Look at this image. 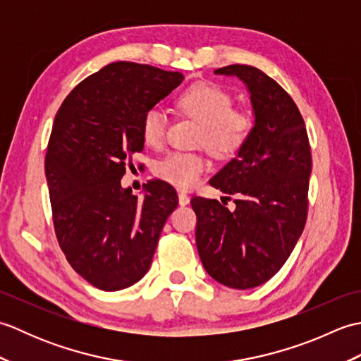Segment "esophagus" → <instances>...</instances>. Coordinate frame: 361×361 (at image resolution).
<instances>
[{
  "mask_svg": "<svg viewBox=\"0 0 361 361\" xmlns=\"http://www.w3.org/2000/svg\"><path fill=\"white\" fill-rule=\"evenodd\" d=\"M189 202H190L189 195L186 192H183V190H180V192H178V203L181 206H186V204H189Z\"/></svg>",
  "mask_w": 361,
  "mask_h": 361,
  "instance_id": "1",
  "label": "esophagus"
}]
</instances>
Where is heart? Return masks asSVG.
I'll return each instance as SVG.
<instances>
[{
    "label": "heart",
    "instance_id": "heart-1",
    "mask_svg": "<svg viewBox=\"0 0 361 361\" xmlns=\"http://www.w3.org/2000/svg\"><path fill=\"white\" fill-rule=\"evenodd\" d=\"M234 99L214 83H197L176 99V106L200 122L198 141L220 157H233L248 141L252 119L245 110L233 109ZM167 128L166 113L153 106L144 113L141 135L145 144L159 145ZM209 161L198 152H172L155 164V173L178 189H190L208 171Z\"/></svg>",
    "mask_w": 361,
    "mask_h": 361
}]
</instances>
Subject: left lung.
Segmentation results:
<instances>
[{"label": "left lung", "mask_w": 361, "mask_h": 361, "mask_svg": "<svg viewBox=\"0 0 361 361\" xmlns=\"http://www.w3.org/2000/svg\"><path fill=\"white\" fill-rule=\"evenodd\" d=\"M245 83L255 124L243 147L211 178V186L235 195V209L194 197L195 240L212 279L247 290L281 270L307 219L312 172L304 119L287 91L248 65L214 71Z\"/></svg>", "instance_id": "1"}]
</instances>
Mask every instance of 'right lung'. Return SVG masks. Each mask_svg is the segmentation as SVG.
<instances>
[{
    "instance_id": "1",
    "label": "right lung",
    "mask_w": 361,
    "mask_h": 361,
    "mask_svg": "<svg viewBox=\"0 0 361 361\" xmlns=\"http://www.w3.org/2000/svg\"><path fill=\"white\" fill-rule=\"evenodd\" d=\"M185 79L132 62L110 63L82 80L54 119L44 173L54 228L68 262L96 288L116 291L149 271L175 189L150 180L144 197L122 188L126 161L142 152L144 113Z\"/></svg>"
}]
</instances>
